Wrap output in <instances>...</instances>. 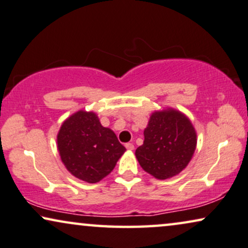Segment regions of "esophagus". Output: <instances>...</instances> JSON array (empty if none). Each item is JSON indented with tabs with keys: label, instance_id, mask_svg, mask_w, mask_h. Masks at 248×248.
Listing matches in <instances>:
<instances>
[{
	"label": "esophagus",
	"instance_id": "obj_1",
	"mask_svg": "<svg viewBox=\"0 0 248 248\" xmlns=\"http://www.w3.org/2000/svg\"><path fill=\"white\" fill-rule=\"evenodd\" d=\"M126 148L128 151H134V145L131 143H127L126 144Z\"/></svg>",
	"mask_w": 248,
	"mask_h": 248
}]
</instances>
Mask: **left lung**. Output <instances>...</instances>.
Masks as SVG:
<instances>
[{"label": "left lung", "instance_id": "8db88e82", "mask_svg": "<svg viewBox=\"0 0 248 248\" xmlns=\"http://www.w3.org/2000/svg\"><path fill=\"white\" fill-rule=\"evenodd\" d=\"M196 144V130L187 115L168 108L151 114L144 130V143L135 155L144 171L164 180L188 166Z\"/></svg>", "mask_w": 248, "mask_h": 248}]
</instances>
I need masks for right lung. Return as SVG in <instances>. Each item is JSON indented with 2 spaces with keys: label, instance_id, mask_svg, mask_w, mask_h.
Listing matches in <instances>:
<instances>
[{
  "label": "right lung",
  "instance_id": "add662e5",
  "mask_svg": "<svg viewBox=\"0 0 248 248\" xmlns=\"http://www.w3.org/2000/svg\"><path fill=\"white\" fill-rule=\"evenodd\" d=\"M62 163L72 176L95 184L114 169L126 152L110 128L93 111L79 110L65 119L57 136Z\"/></svg>",
  "mask_w": 248,
  "mask_h": 248
}]
</instances>
